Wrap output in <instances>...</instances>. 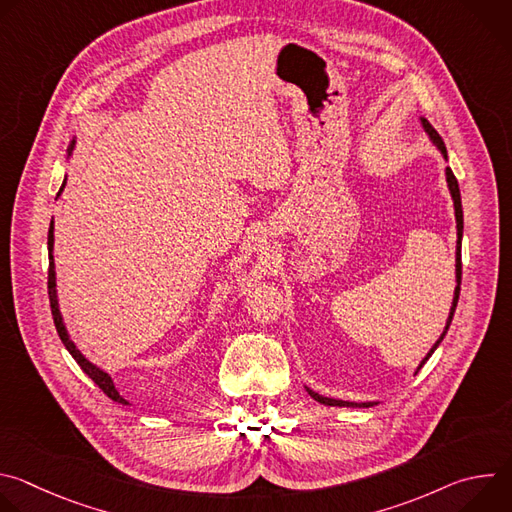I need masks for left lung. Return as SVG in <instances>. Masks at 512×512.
<instances>
[{
    "label": "left lung",
    "mask_w": 512,
    "mask_h": 512,
    "mask_svg": "<svg viewBox=\"0 0 512 512\" xmlns=\"http://www.w3.org/2000/svg\"><path fill=\"white\" fill-rule=\"evenodd\" d=\"M421 119V127L425 129V133H427V137L431 139V143L435 145L437 150L442 152V156H444V160H448V152H446V145H444V139L440 137V133H437L433 127H431V123L425 119V117H419ZM446 182H448V188H450V194H452V200H454V214H456V229H458V241H456V289H454V300H452V308H450V316H448V320H446V328H444V332H442V336L435 340V344L431 346V350L425 354V358L419 362V367H417V371L423 367V364L427 362V358L435 352V348L442 344V340H444V336L448 334V330H450V324H452V318H454V312H456V306H458V298H460V283H462V233H464V212H462V198H460V186H458V180H456V176H454V172L450 170V168H446ZM415 371V373H417ZM306 391H308V395L312 397V399H316L318 403H322V405H330V407H373V405H377L375 401H367V403H354V401H340V399H330V397H324V395H320V393H316V391H312V389H308L306 387Z\"/></svg>",
    "instance_id": "8db88e82"
}]
</instances>
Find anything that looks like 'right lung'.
Masks as SVG:
<instances>
[{
    "instance_id": "obj_1",
    "label": "right lung",
    "mask_w": 512,
    "mask_h": 512,
    "mask_svg": "<svg viewBox=\"0 0 512 512\" xmlns=\"http://www.w3.org/2000/svg\"><path fill=\"white\" fill-rule=\"evenodd\" d=\"M75 143H77V139L72 137V141H70V145H68V158L72 156V150H75ZM62 188H64V184H62ZM62 188H60V192H62ZM60 192H58V196H60ZM52 251H54V221H50V229H48V259H50V269H48V298H50V310H52L54 326H56V332H58L60 340H62V344L66 346V350L72 354V358H75V360L79 362V367L83 369V373H87L89 379H93L95 385H97L109 399H113V401H117V403H121V405H129L127 399L117 391V387H115L111 375H109L107 371H103L101 367H97V364H93V362L77 348V344L70 340L68 330H66V326H64V320H62V314H60V308H58L56 271H54V255H52Z\"/></svg>"
}]
</instances>
